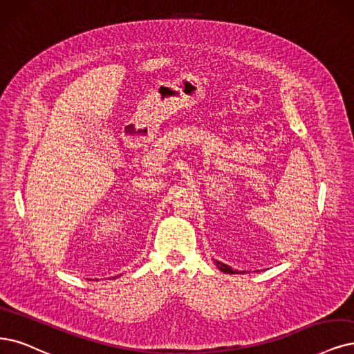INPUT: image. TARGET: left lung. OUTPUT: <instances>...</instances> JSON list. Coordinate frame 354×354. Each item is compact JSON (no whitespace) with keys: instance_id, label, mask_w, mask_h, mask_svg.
Segmentation results:
<instances>
[{"instance_id":"8db88e82","label":"left lung","mask_w":354,"mask_h":354,"mask_svg":"<svg viewBox=\"0 0 354 354\" xmlns=\"http://www.w3.org/2000/svg\"><path fill=\"white\" fill-rule=\"evenodd\" d=\"M216 263V266H217V268L220 270V271H223V272H226V274H245L246 271H238V270H232L229 266H226V264H223V263H220V261H214Z\"/></svg>"}]
</instances>
